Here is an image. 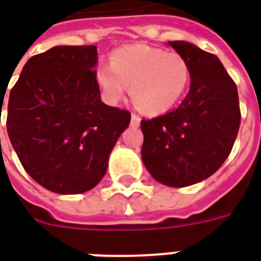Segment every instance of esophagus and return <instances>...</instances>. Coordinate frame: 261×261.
Masks as SVG:
<instances>
[{
  "instance_id": "34e87169",
  "label": "esophagus",
  "mask_w": 261,
  "mask_h": 261,
  "mask_svg": "<svg viewBox=\"0 0 261 261\" xmlns=\"http://www.w3.org/2000/svg\"><path fill=\"white\" fill-rule=\"evenodd\" d=\"M140 121H141V119H140L137 114H131V125L138 127V125H140Z\"/></svg>"
}]
</instances>
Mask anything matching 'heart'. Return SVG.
Here are the masks:
<instances>
[{
    "label": "heart",
    "mask_w": 261,
    "mask_h": 261,
    "mask_svg": "<svg viewBox=\"0 0 261 261\" xmlns=\"http://www.w3.org/2000/svg\"><path fill=\"white\" fill-rule=\"evenodd\" d=\"M190 80V68L180 54L134 44L116 50L110 65L96 69V82L105 99L119 102L130 86L133 102L148 114L165 113L180 100Z\"/></svg>",
    "instance_id": "1"
}]
</instances>
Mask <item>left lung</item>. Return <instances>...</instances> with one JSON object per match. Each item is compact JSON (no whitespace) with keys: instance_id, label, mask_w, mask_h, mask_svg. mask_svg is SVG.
<instances>
[{"instance_id":"obj_1","label":"left lung","mask_w":261,"mask_h":261,"mask_svg":"<svg viewBox=\"0 0 261 261\" xmlns=\"http://www.w3.org/2000/svg\"><path fill=\"white\" fill-rule=\"evenodd\" d=\"M186 60L190 89L177 109L142 120V162L153 179L186 187L207 179L232 151L241 125L238 89L217 56L189 42H168Z\"/></svg>"}]
</instances>
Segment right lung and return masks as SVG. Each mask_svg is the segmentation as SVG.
<instances>
[{
  "label": "right lung",
  "mask_w": 261,
  "mask_h": 261,
  "mask_svg": "<svg viewBox=\"0 0 261 261\" xmlns=\"http://www.w3.org/2000/svg\"><path fill=\"white\" fill-rule=\"evenodd\" d=\"M96 63V46H56L28 60L9 93L11 144L29 176L50 192L96 186L130 124V112L100 100Z\"/></svg>",
  "instance_id": "1"
}]
</instances>
